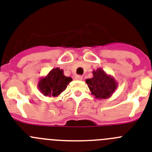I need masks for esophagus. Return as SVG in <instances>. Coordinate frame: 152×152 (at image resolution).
Segmentation results:
<instances>
[{
	"label": "esophagus",
	"mask_w": 152,
	"mask_h": 152,
	"mask_svg": "<svg viewBox=\"0 0 152 152\" xmlns=\"http://www.w3.org/2000/svg\"><path fill=\"white\" fill-rule=\"evenodd\" d=\"M75 80H83V76H80V75H78V76H75Z\"/></svg>",
	"instance_id": "1"
}]
</instances>
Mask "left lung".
Instances as JSON below:
<instances>
[{
    "instance_id": "obj_1",
    "label": "left lung",
    "mask_w": 152,
    "mask_h": 152,
    "mask_svg": "<svg viewBox=\"0 0 152 152\" xmlns=\"http://www.w3.org/2000/svg\"><path fill=\"white\" fill-rule=\"evenodd\" d=\"M94 76L86 80L92 95L96 99H107L110 97L118 86L113 76L109 75L101 68L93 71Z\"/></svg>"
}]
</instances>
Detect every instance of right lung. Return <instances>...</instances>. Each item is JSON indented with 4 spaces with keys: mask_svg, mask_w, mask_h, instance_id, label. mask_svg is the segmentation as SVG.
Returning <instances> with one entry per match:
<instances>
[{
    "mask_svg": "<svg viewBox=\"0 0 152 152\" xmlns=\"http://www.w3.org/2000/svg\"><path fill=\"white\" fill-rule=\"evenodd\" d=\"M72 79L64 76L63 70L59 68H54L39 80L38 88L39 91L45 96L56 97L66 89L68 84Z\"/></svg>",
    "mask_w": 152,
    "mask_h": 152,
    "instance_id": "obj_1",
    "label": "right lung"
}]
</instances>
